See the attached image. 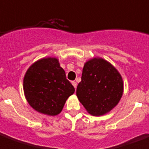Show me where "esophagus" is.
Here are the masks:
<instances>
[{"instance_id":"34e87169","label":"esophagus","mask_w":149,"mask_h":149,"mask_svg":"<svg viewBox=\"0 0 149 149\" xmlns=\"http://www.w3.org/2000/svg\"><path fill=\"white\" fill-rule=\"evenodd\" d=\"M72 85L74 86V88H77V83H76L75 81H72Z\"/></svg>"}]
</instances>
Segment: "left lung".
Masks as SVG:
<instances>
[{
  "label": "left lung",
  "instance_id": "obj_1",
  "mask_svg": "<svg viewBox=\"0 0 149 149\" xmlns=\"http://www.w3.org/2000/svg\"><path fill=\"white\" fill-rule=\"evenodd\" d=\"M123 94V77L110 62L100 57L86 61L76 95L88 113L94 116L108 113L119 104Z\"/></svg>",
  "mask_w": 149,
  "mask_h": 149
}]
</instances>
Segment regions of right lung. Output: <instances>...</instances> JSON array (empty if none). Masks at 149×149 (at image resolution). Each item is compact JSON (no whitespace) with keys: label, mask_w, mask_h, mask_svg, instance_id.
I'll return each instance as SVG.
<instances>
[{"label":"right lung","mask_w":149,"mask_h":149,"mask_svg":"<svg viewBox=\"0 0 149 149\" xmlns=\"http://www.w3.org/2000/svg\"><path fill=\"white\" fill-rule=\"evenodd\" d=\"M23 92L33 109L54 116L61 113L68 98L74 93V88L66 79L58 58L45 57L27 69L23 77Z\"/></svg>","instance_id":"right-lung-1"}]
</instances>
